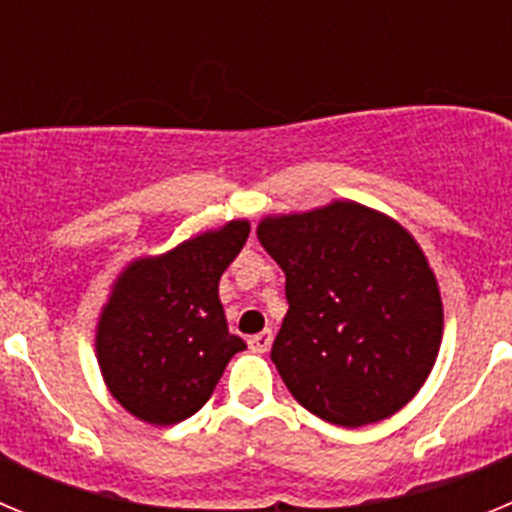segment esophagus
Returning <instances> with one entry per match:
<instances>
[{
  "instance_id": "34e87169",
  "label": "esophagus",
  "mask_w": 512,
  "mask_h": 512,
  "mask_svg": "<svg viewBox=\"0 0 512 512\" xmlns=\"http://www.w3.org/2000/svg\"><path fill=\"white\" fill-rule=\"evenodd\" d=\"M271 341H274V333L266 328L261 330V333H256V336L248 338V346H251V351H256V354H266L271 348Z\"/></svg>"
}]
</instances>
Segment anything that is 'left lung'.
<instances>
[{
  "label": "left lung",
  "mask_w": 512,
  "mask_h": 512,
  "mask_svg": "<svg viewBox=\"0 0 512 512\" xmlns=\"http://www.w3.org/2000/svg\"><path fill=\"white\" fill-rule=\"evenodd\" d=\"M256 235L287 277L271 361L292 397L343 428L405 408L443 336L436 274L413 235L351 200L269 215Z\"/></svg>",
  "instance_id": "1"
}]
</instances>
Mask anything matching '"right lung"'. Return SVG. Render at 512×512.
<instances>
[{"instance_id":"right-lung-1","label":"right lung","mask_w":512,"mask_h":512,"mask_svg":"<svg viewBox=\"0 0 512 512\" xmlns=\"http://www.w3.org/2000/svg\"><path fill=\"white\" fill-rule=\"evenodd\" d=\"M248 233V220H230L135 259L112 284L97 323V361L110 395L143 423L174 425L197 413L246 348L228 333L217 284Z\"/></svg>"}]
</instances>
